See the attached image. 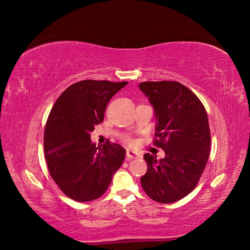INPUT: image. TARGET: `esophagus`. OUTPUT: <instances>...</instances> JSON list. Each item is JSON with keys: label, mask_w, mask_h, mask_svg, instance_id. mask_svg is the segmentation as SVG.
Listing matches in <instances>:
<instances>
[{"label": "esophagus", "mask_w": 250, "mask_h": 250, "mask_svg": "<svg viewBox=\"0 0 250 250\" xmlns=\"http://www.w3.org/2000/svg\"><path fill=\"white\" fill-rule=\"evenodd\" d=\"M139 154L137 152H134L132 150H128L126 151V160H132V159H137Z\"/></svg>", "instance_id": "34e87169"}]
</instances>
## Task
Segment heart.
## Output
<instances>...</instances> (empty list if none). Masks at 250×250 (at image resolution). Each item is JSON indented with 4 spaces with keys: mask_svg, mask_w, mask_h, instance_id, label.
<instances>
[{
    "mask_svg": "<svg viewBox=\"0 0 250 250\" xmlns=\"http://www.w3.org/2000/svg\"><path fill=\"white\" fill-rule=\"evenodd\" d=\"M128 142H129V143H133V141H132V140H128Z\"/></svg>",
    "mask_w": 250,
    "mask_h": 250,
    "instance_id": "b5f03b06",
    "label": "heart"
}]
</instances>
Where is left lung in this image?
<instances>
[{"label":"left lung","mask_w":250,"mask_h":250,"mask_svg":"<svg viewBox=\"0 0 250 250\" xmlns=\"http://www.w3.org/2000/svg\"><path fill=\"white\" fill-rule=\"evenodd\" d=\"M139 88L154 109V145L166 152L161 160L145 154L141 185L152 200L170 204L191 193L201 179L210 151L208 118L196 95L180 83L146 82Z\"/></svg>","instance_id":"8db88e82"}]
</instances>
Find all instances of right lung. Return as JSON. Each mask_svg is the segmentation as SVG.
<instances>
[{"label":"right lung","mask_w":250,"mask_h":250,"mask_svg":"<svg viewBox=\"0 0 250 250\" xmlns=\"http://www.w3.org/2000/svg\"><path fill=\"white\" fill-rule=\"evenodd\" d=\"M128 82L83 80L58 97L45 126L44 152L50 176L71 200L100 197L124 163L125 150L110 143L96 146L90 140L104 120L110 99Z\"/></svg>","instance_id":"1"}]
</instances>
